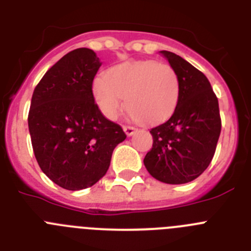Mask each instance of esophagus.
<instances>
[{
    "mask_svg": "<svg viewBox=\"0 0 251 251\" xmlns=\"http://www.w3.org/2000/svg\"><path fill=\"white\" fill-rule=\"evenodd\" d=\"M123 130L126 132L127 136H133L137 129L134 127H132V126H123Z\"/></svg>",
    "mask_w": 251,
    "mask_h": 251,
    "instance_id": "34e87169",
    "label": "esophagus"
}]
</instances>
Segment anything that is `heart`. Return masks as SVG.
<instances>
[{"mask_svg":"<svg viewBox=\"0 0 251 251\" xmlns=\"http://www.w3.org/2000/svg\"><path fill=\"white\" fill-rule=\"evenodd\" d=\"M92 92L105 118L117 119L127 104L132 118L156 124L170 118L175 112L181 83L178 74L170 64L138 60L108 69L105 76L95 77Z\"/></svg>","mask_w":251,"mask_h":251,"instance_id":"heart-1","label":"heart"}]
</instances>
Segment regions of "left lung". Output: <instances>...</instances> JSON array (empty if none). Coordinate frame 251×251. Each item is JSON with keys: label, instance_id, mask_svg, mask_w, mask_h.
I'll return each instance as SVG.
<instances>
[{"label": "left lung", "instance_id": "left-lung-1", "mask_svg": "<svg viewBox=\"0 0 251 251\" xmlns=\"http://www.w3.org/2000/svg\"><path fill=\"white\" fill-rule=\"evenodd\" d=\"M181 83L174 114L150 130L153 145L145 166L161 182L181 185L194 181L208 167L221 132L219 100L207 77L171 51H161Z\"/></svg>", "mask_w": 251, "mask_h": 251}]
</instances>
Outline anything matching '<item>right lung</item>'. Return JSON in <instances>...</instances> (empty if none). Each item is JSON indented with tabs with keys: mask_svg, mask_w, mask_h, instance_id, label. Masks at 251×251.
<instances>
[{
	"mask_svg": "<svg viewBox=\"0 0 251 251\" xmlns=\"http://www.w3.org/2000/svg\"><path fill=\"white\" fill-rule=\"evenodd\" d=\"M100 65L90 49L70 51L46 72L31 99L28 130L37 163L70 191L98 182L114 148L127 138L94 101L93 80Z\"/></svg>",
	"mask_w": 251,
	"mask_h": 251,
	"instance_id": "right-lung-1",
	"label": "right lung"
}]
</instances>
